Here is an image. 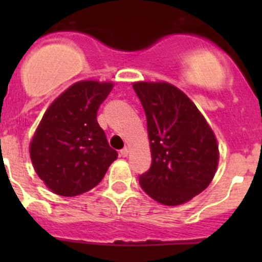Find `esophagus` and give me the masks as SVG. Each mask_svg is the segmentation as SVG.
Wrapping results in <instances>:
<instances>
[{
  "label": "esophagus",
  "instance_id": "esophagus-1",
  "mask_svg": "<svg viewBox=\"0 0 262 262\" xmlns=\"http://www.w3.org/2000/svg\"><path fill=\"white\" fill-rule=\"evenodd\" d=\"M120 155L123 156V157H126V156L129 155V148L128 147H124L123 149L120 150Z\"/></svg>",
  "mask_w": 262,
  "mask_h": 262
}]
</instances>
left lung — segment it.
I'll return each instance as SVG.
<instances>
[{"label":"left lung","instance_id":"obj_1","mask_svg":"<svg viewBox=\"0 0 262 262\" xmlns=\"http://www.w3.org/2000/svg\"><path fill=\"white\" fill-rule=\"evenodd\" d=\"M133 89L147 119L152 163L139 176L142 189L165 205L200 194L218 166L215 137L191 100L166 82H137Z\"/></svg>","mask_w":262,"mask_h":262}]
</instances>
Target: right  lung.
Segmentation results:
<instances>
[{"label": "right lung", "mask_w": 262, "mask_h": 262, "mask_svg": "<svg viewBox=\"0 0 262 262\" xmlns=\"http://www.w3.org/2000/svg\"><path fill=\"white\" fill-rule=\"evenodd\" d=\"M112 89L110 82H77L41 119L30 157L39 178L55 194L75 196L89 191L118 158L96 119Z\"/></svg>", "instance_id": "1"}]
</instances>
